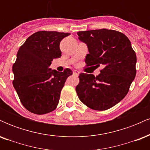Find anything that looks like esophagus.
I'll list each match as a JSON object with an SVG mask.
<instances>
[{"label":"esophagus","mask_w":150,"mask_h":150,"mask_svg":"<svg viewBox=\"0 0 150 150\" xmlns=\"http://www.w3.org/2000/svg\"><path fill=\"white\" fill-rule=\"evenodd\" d=\"M73 75H79V73H80V72L78 71V70H73Z\"/></svg>","instance_id":"esophagus-1"}]
</instances>
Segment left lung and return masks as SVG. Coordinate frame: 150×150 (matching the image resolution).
<instances>
[{
	"label": "left lung",
	"instance_id": "8db88e82",
	"mask_svg": "<svg viewBox=\"0 0 150 150\" xmlns=\"http://www.w3.org/2000/svg\"><path fill=\"white\" fill-rule=\"evenodd\" d=\"M78 39L87 44L86 66H102L100 74L81 73L76 86L80 100L92 109L113 107L128 94L136 75V54L128 38L113 30L82 31Z\"/></svg>",
	"mask_w": 150,
	"mask_h": 150
}]
</instances>
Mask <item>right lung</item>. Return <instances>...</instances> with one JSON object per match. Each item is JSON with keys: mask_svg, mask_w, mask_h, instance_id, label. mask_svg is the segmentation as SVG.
Masks as SVG:
<instances>
[{"mask_svg": "<svg viewBox=\"0 0 150 150\" xmlns=\"http://www.w3.org/2000/svg\"><path fill=\"white\" fill-rule=\"evenodd\" d=\"M67 32L39 31L29 37L19 49L13 65V85L22 104L30 112L42 115L54 111L67 77L73 74L49 68L54 58L61 56L60 43Z\"/></svg>", "mask_w": 150, "mask_h": 150, "instance_id": "right-lung-1", "label": "right lung"}]
</instances>
